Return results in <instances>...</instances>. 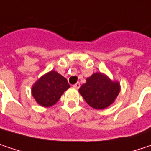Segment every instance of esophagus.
<instances>
[{"mask_svg": "<svg viewBox=\"0 0 151 151\" xmlns=\"http://www.w3.org/2000/svg\"><path fill=\"white\" fill-rule=\"evenodd\" d=\"M73 87H74L75 89H78V88L80 87V83H78V82L76 83L75 84H73Z\"/></svg>", "mask_w": 151, "mask_h": 151, "instance_id": "34e87169", "label": "esophagus"}]
</instances>
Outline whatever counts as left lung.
<instances>
[{
    "label": "left lung",
    "mask_w": 151,
    "mask_h": 151,
    "mask_svg": "<svg viewBox=\"0 0 151 151\" xmlns=\"http://www.w3.org/2000/svg\"><path fill=\"white\" fill-rule=\"evenodd\" d=\"M120 92V84L114 82L101 73L87 78L79 88L85 102L96 109H103L113 103Z\"/></svg>",
    "instance_id": "8db88e82"
}]
</instances>
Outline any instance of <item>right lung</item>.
<instances>
[{
    "instance_id": "add662e5",
    "label": "right lung",
    "mask_w": 151,
    "mask_h": 151,
    "mask_svg": "<svg viewBox=\"0 0 151 151\" xmlns=\"http://www.w3.org/2000/svg\"><path fill=\"white\" fill-rule=\"evenodd\" d=\"M70 87L67 78L55 71L41 77L32 87V96L38 104L50 107L59 101L61 95Z\"/></svg>"
}]
</instances>
